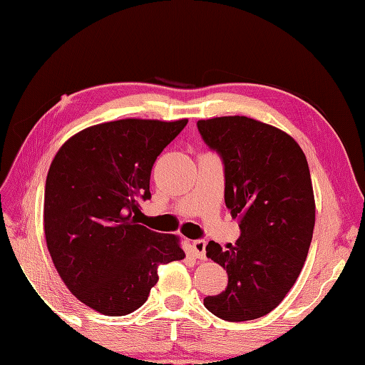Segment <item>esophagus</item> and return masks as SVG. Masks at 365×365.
Listing matches in <instances>:
<instances>
[{
  "label": "esophagus",
  "mask_w": 365,
  "mask_h": 365,
  "mask_svg": "<svg viewBox=\"0 0 365 365\" xmlns=\"http://www.w3.org/2000/svg\"><path fill=\"white\" fill-rule=\"evenodd\" d=\"M205 246H207V243L204 242V240H195V242L191 243L192 254H195L196 257H197V259H200V260H205V259H207Z\"/></svg>",
  "instance_id": "34e87169"
}]
</instances>
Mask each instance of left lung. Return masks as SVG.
<instances>
[{
  "instance_id": "8db88e82",
  "label": "left lung",
  "mask_w": 365,
  "mask_h": 365,
  "mask_svg": "<svg viewBox=\"0 0 365 365\" xmlns=\"http://www.w3.org/2000/svg\"><path fill=\"white\" fill-rule=\"evenodd\" d=\"M204 141L224 161V200L242 237L207 255L227 271V287L204 306L227 322L255 320L279 306L304 265L315 226L306 155L294 139L246 115L200 119Z\"/></svg>"
}]
</instances>
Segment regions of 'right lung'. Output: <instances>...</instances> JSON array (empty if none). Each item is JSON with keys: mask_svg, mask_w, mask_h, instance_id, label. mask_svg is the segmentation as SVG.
Instances as JSON below:
<instances>
[{"mask_svg": "<svg viewBox=\"0 0 365 365\" xmlns=\"http://www.w3.org/2000/svg\"><path fill=\"white\" fill-rule=\"evenodd\" d=\"M188 119H120L84 128L48 169L43 230L54 268L83 304L119 317L141 307L161 263L185 259L180 238L139 224L150 170Z\"/></svg>", "mask_w": 365, "mask_h": 365, "instance_id": "obj_1", "label": "right lung"}]
</instances>
